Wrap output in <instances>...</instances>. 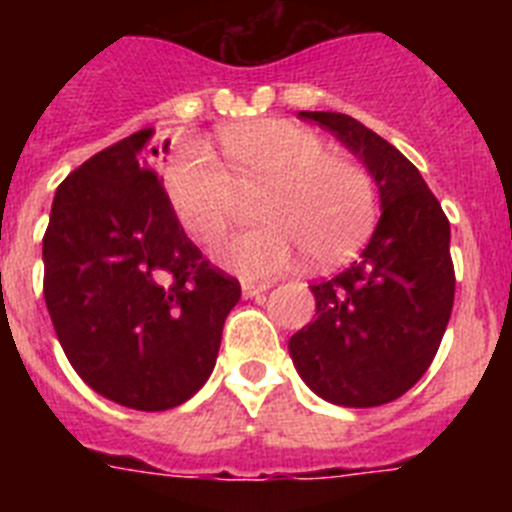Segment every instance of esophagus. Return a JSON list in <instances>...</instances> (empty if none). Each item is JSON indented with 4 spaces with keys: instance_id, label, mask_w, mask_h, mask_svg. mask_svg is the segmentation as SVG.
I'll return each instance as SVG.
<instances>
[{
    "instance_id": "34e87169",
    "label": "esophagus",
    "mask_w": 512,
    "mask_h": 512,
    "mask_svg": "<svg viewBox=\"0 0 512 512\" xmlns=\"http://www.w3.org/2000/svg\"><path fill=\"white\" fill-rule=\"evenodd\" d=\"M271 287V282H243V297H259L261 292H266V289Z\"/></svg>"
}]
</instances>
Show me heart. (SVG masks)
<instances>
[{
  "mask_svg": "<svg viewBox=\"0 0 512 512\" xmlns=\"http://www.w3.org/2000/svg\"><path fill=\"white\" fill-rule=\"evenodd\" d=\"M223 161L200 140H182L164 166L171 210L192 238L215 241L228 225L235 189H256L253 215L264 225L212 248L217 264L243 277H269L307 248L336 261L359 246L374 220L372 176L318 133L287 120H253L220 138Z\"/></svg>",
  "mask_w": 512,
  "mask_h": 512,
  "instance_id": "obj_1",
  "label": "heart"
}]
</instances>
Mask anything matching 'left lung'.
<instances>
[{
  "instance_id": "8db88e82",
  "label": "left lung",
  "mask_w": 512,
  "mask_h": 512,
  "mask_svg": "<svg viewBox=\"0 0 512 512\" xmlns=\"http://www.w3.org/2000/svg\"><path fill=\"white\" fill-rule=\"evenodd\" d=\"M300 117L364 161L382 217L354 264L310 284L318 310L289 338V354L315 395L374 408L405 395L441 346L456 287L449 217L420 171L374 130L341 112Z\"/></svg>"
}]
</instances>
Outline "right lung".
Masks as SVG:
<instances>
[{"instance_id": "right-lung-1", "label": "right lung", "mask_w": 512, "mask_h": 512, "mask_svg": "<svg viewBox=\"0 0 512 512\" xmlns=\"http://www.w3.org/2000/svg\"><path fill=\"white\" fill-rule=\"evenodd\" d=\"M151 128L94 153L56 189L43 295L66 359L107 400L169 410L215 369L241 284L184 233L151 169Z\"/></svg>"}]
</instances>
